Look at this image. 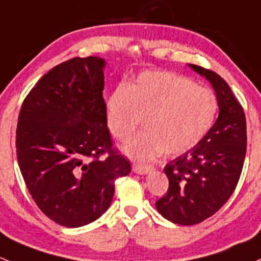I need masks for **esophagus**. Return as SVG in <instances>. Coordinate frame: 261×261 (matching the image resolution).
Instances as JSON below:
<instances>
[{"instance_id":"1","label":"esophagus","mask_w":261,"mask_h":261,"mask_svg":"<svg viewBox=\"0 0 261 261\" xmlns=\"http://www.w3.org/2000/svg\"><path fill=\"white\" fill-rule=\"evenodd\" d=\"M152 170H153L152 166L139 165V163H134V165L132 166V171H133L134 173H138V174H147Z\"/></svg>"}]
</instances>
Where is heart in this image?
I'll use <instances>...</instances> for the list:
<instances>
[{"label": "heart", "mask_w": 261, "mask_h": 261, "mask_svg": "<svg viewBox=\"0 0 261 261\" xmlns=\"http://www.w3.org/2000/svg\"><path fill=\"white\" fill-rule=\"evenodd\" d=\"M217 111L214 91L171 71L142 72L136 82L118 85L106 100L107 125L119 141L129 139L144 119L147 130L123 148L141 161L189 152L211 129Z\"/></svg>", "instance_id": "obj_1"}]
</instances>
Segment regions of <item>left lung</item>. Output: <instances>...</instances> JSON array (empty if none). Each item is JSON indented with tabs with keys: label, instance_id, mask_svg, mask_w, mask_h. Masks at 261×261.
Listing matches in <instances>:
<instances>
[{
	"label": "left lung",
	"instance_id": "left-lung-1",
	"mask_svg": "<svg viewBox=\"0 0 261 261\" xmlns=\"http://www.w3.org/2000/svg\"><path fill=\"white\" fill-rule=\"evenodd\" d=\"M189 66L211 83L219 117L197 146L166 165L170 187L155 202L165 219L187 226L200 224L226 203L240 178L246 153L245 114L229 84L215 71Z\"/></svg>",
	"mask_w": 261,
	"mask_h": 261
}]
</instances>
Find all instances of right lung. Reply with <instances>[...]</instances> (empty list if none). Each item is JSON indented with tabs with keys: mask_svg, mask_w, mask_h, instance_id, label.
Masks as SVG:
<instances>
[{
	"mask_svg": "<svg viewBox=\"0 0 261 261\" xmlns=\"http://www.w3.org/2000/svg\"><path fill=\"white\" fill-rule=\"evenodd\" d=\"M104 66L95 56L59 64L32 88L18 115L16 152L26 187L61 226L99 219L111 206L115 179L130 172L107 127Z\"/></svg>",
	"mask_w": 261,
	"mask_h": 261,
	"instance_id": "right-lung-1",
	"label": "right lung"
}]
</instances>
